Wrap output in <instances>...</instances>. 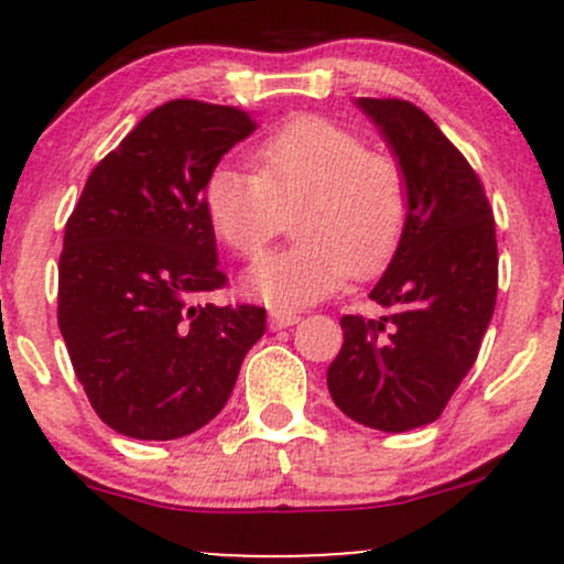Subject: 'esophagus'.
I'll use <instances>...</instances> for the list:
<instances>
[{
  "mask_svg": "<svg viewBox=\"0 0 564 564\" xmlns=\"http://www.w3.org/2000/svg\"><path fill=\"white\" fill-rule=\"evenodd\" d=\"M302 315L294 313V310H281V307H273L270 310V328L278 332V328H289L294 326V323H300Z\"/></svg>",
  "mask_w": 564,
  "mask_h": 564,
  "instance_id": "obj_1",
  "label": "esophagus"
}]
</instances>
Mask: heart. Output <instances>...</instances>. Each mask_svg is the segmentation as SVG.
I'll return each mask as SVG.
<instances>
[{
    "mask_svg": "<svg viewBox=\"0 0 564 564\" xmlns=\"http://www.w3.org/2000/svg\"><path fill=\"white\" fill-rule=\"evenodd\" d=\"M254 164H219L204 185L212 228L243 260L260 257L296 209L300 241L251 268V294L302 307L352 270L368 275L390 262L408 219L405 174L392 156L334 121L300 116L257 142Z\"/></svg>",
    "mask_w": 564,
    "mask_h": 564,
    "instance_id": "1",
    "label": "heart"
}]
</instances>
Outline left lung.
I'll return each mask as SVG.
<instances>
[{
  "label": "left lung",
  "instance_id": "obj_1",
  "mask_svg": "<svg viewBox=\"0 0 564 564\" xmlns=\"http://www.w3.org/2000/svg\"><path fill=\"white\" fill-rule=\"evenodd\" d=\"M408 185V219L373 286L379 321L345 315L328 392L352 422L381 432L432 424L467 377L494 318L496 223L469 161L408 100L358 97Z\"/></svg>",
  "mask_w": 564,
  "mask_h": 564
}]
</instances>
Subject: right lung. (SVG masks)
<instances>
[{"instance_id": "right-lung-1", "label": "right lung", "mask_w": 564, "mask_h": 564, "mask_svg": "<svg viewBox=\"0 0 564 564\" xmlns=\"http://www.w3.org/2000/svg\"><path fill=\"white\" fill-rule=\"evenodd\" d=\"M257 129L200 100L153 108L89 174L57 264V326L95 413L119 435L177 440L228 403L264 307L200 302L228 283L204 185Z\"/></svg>"}]
</instances>
